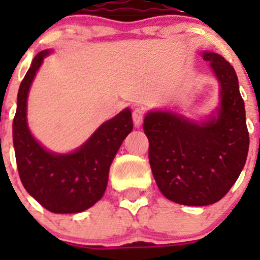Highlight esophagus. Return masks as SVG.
<instances>
[{
  "label": "esophagus",
  "instance_id": "esophagus-1",
  "mask_svg": "<svg viewBox=\"0 0 260 260\" xmlns=\"http://www.w3.org/2000/svg\"><path fill=\"white\" fill-rule=\"evenodd\" d=\"M143 118H144V113L142 109H135L133 112V121H134L135 127H141L142 123H143Z\"/></svg>",
  "mask_w": 260,
  "mask_h": 260
}]
</instances>
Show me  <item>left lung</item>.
Here are the masks:
<instances>
[{
    "label": "left lung",
    "instance_id": "8db88e82",
    "mask_svg": "<svg viewBox=\"0 0 260 260\" xmlns=\"http://www.w3.org/2000/svg\"><path fill=\"white\" fill-rule=\"evenodd\" d=\"M217 83V107L201 118L173 109H152L144 116L153 178L165 198L183 206H208L231 190L249 152L245 103L238 78L224 57L202 52Z\"/></svg>",
    "mask_w": 260,
    "mask_h": 260
}]
</instances>
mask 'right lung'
Here are the masks:
<instances>
[{
  "label": "right lung",
  "mask_w": 260,
  "mask_h": 260,
  "mask_svg": "<svg viewBox=\"0 0 260 260\" xmlns=\"http://www.w3.org/2000/svg\"><path fill=\"white\" fill-rule=\"evenodd\" d=\"M38 53L18 91L13 121V143L18 172L32 198L53 213H78L103 198L109 168L123 139L133 130L132 109L125 108L96 128L82 146L66 153L45 148L34 137L27 122V100L31 84L45 57Z\"/></svg>",
  "instance_id": "add662e5"
}]
</instances>
